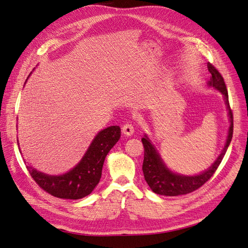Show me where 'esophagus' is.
Here are the masks:
<instances>
[{
  "label": "esophagus",
  "mask_w": 248,
  "mask_h": 248,
  "mask_svg": "<svg viewBox=\"0 0 248 248\" xmlns=\"http://www.w3.org/2000/svg\"><path fill=\"white\" fill-rule=\"evenodd\" d=\"M122 132L125 134V136H127V137L131 136V134H133V132H134V127H133V125H132L131 123H126V124H124L123 127H122Z\"/></svg>",
  "instance_id": "obj_1"
}]
</instances>
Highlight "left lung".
<instances>
[{
	"instance_id": "8db88e82",
	"label": "left lung",
	"mask_w": 248,
	"mask_h": 248,
	"mask_svg": "<svg viewBox=\"0 0 248 248\" xmlns=\"http://www.w3.org/2000/svg\"><path fill=\"white\" fill-rule=\"evenodd\" d=\"M208 70L210 73H211V79L209 81V86L214 87L215 89L219 90V91L224 95V97H226V102L229 108L231 126L229 129V136L227 139L226 146H224L221 154L218 156V158L216 159L214 164H212L211 168L198 176L187 177L183 175H178V174H175V172L170 171L161 160L158 153L156 152V150L154 149L151 142H150L149 139L147 137L142 138L141 141L145 149L144 162H142V171H144L145 180L148 183V185L150 186V188L157 194L169 196V197H176V196H181V194H186L199 189L200 187H202L208 181V180H210V178L214 175L216 170L218 169L219 164L223 158L224 154H226L228 147L232 140L234 125H232V112L230 108L227 86L224 84V80L220 72L217 70L212 64L208 63Z\"/></svg>"
}]
</instances>
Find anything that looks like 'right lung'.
<instances>
[{
  "instance_id": "add662e5",
  "label": "right lung",
  "mask_w": 248,
  "mask_h": 248,
  "mask_svg": "<svg viewBox=\"0 0 248 248\" xmlns=\"http://www.w3.org/2000/svg\"><path fill=\"white\" fill-rule=\"evenodd\" d=\"M121 136L119 126L101 130L78 166L61 176H48L26 166L34 181L44 191L60 199L78 200L91 193L99 183L104 159Z\"/></svg>"
}]
</instances>
